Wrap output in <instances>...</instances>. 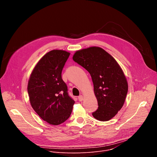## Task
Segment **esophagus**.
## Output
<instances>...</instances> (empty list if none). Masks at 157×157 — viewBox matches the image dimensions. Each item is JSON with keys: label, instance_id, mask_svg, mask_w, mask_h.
<instances>
[{"label": "esophagus", "instance_id": "esophagus-1", "mask_svg": "<svg viewBox=\"0 0 157 157\" xmlns=\"http://www.w3.org/2000/svg\"><path fill=\"white\" fill-rule=\"evenodd\" d=\"M78 100L79 101H82L83 100V96L82 95H80L79 96H78Z\"/></svg>", "mask_w": 157, "mask_h": 157}]
</instances>
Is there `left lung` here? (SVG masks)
<instances>
[{
  "mask_svg": "<svg viewBox=\"0 0 157 157\" xmlns=\"http://www.w3.org/2000/svg\"><path fill=\"white\" fill-rule=\"evenodd\" d=\"M73 59L91 75L98 104L93 116L100 121H109L122 107L128 91L120 66L110 55L96 47L77 51Z\"/></svg>",
  "mask_w": 157,
  "mask_h": 157,
  "instance_id": "8db88e82",
  "label": "left lung"
}]
</instances>
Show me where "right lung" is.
<instances>
[{
    "mask_svg": "<svg viewBox=\"0 0 157 157\" xmlns=\"http://www.w3.org/2000/svg\"><path fill=\"white\" fill-rule=\"evenodd\" d=\"M70 53L53 50L44 55L34 68L28 83L31 105L36 114L50 124L58 125L68 119L75 101L61 78Z\"/></svg>",
    "mask_w": 157,
    "mask_h": 157,
    "instance_id": "1",
    "label": "right lung"
}]
</instances>
